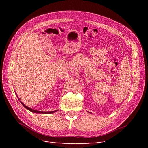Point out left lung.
Segmentation results:
<instances>
[{"label": "left lung", "mask_w": 148, "mask_h": 148, "mask_svg": "<svg viewBox=\"0 0 148 148\" xmlns=\"http://www.w3.org/2000/svg\"><path fill=\"white\" fill-rule=\"evenodd\" d=\"M89 113H90V112H89Z\"/></svg>", "instance_id": "left-lung-1"}]
</instances>
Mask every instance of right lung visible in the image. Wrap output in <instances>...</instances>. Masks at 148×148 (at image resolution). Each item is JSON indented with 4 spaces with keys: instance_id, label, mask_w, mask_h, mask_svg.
Instances as JSON below:
<instances>
[{
    "instance_id": "obj_1",
    "label": "right lung",
    "mask_w": 148,
    "mask_h": 148,
    "mask_svg": "<svg viewBox=\"0 0 148 148\" xmlns=\"http://www.w3.org/2000/svg\"><path fill=\"white\" fill-rule=\"evenodd\" d=\"M16 96H17V97H18V100L20 101V99H19V97H18V96H17V95L16 94ZM20 103L21 104L23 105L25 108L26 109H28V110H29V111H31V112H33V113H38V114H53V113H54V112H57V110H54V111H48V112H43V111H38V110H34V109H31V108H29V107H28V106H26L25 104H24L23 102H22L21 101H20Z\"/></svg>"
}]
</instances>
